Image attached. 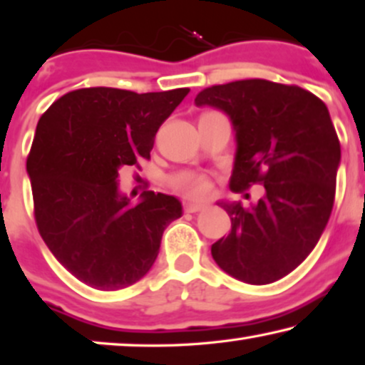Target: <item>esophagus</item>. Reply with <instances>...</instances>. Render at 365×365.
Instances as JSON below:
<instances>
[{"label": "esophagus", "mask_w": 365, "mask_h": 365, "mask_svg": "<svg viewBox=\"0 0 365 365\" xmlns=\"http://www.w3.org/2000/svg\"><path fill=\"white\" fill-rule=\"evenodd\" d=\"M205 206V203H198V201H185V211H187V213H197V211L203 210Z\"/></svg>", "instance_id": "34e87169"}]
</instances>
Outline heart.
Instances as JSON below:
<instances>
[{
  "label": "heart",
  "instance_id": "heart-1",
  "mask_svg": "<svg viewBox=\"0 0 365 365\" xmlns=\"http://www.w3.org/2000/svg\"><path fill=\"white\" fill-rule=\"evenodd\" d=\"M173 185L180 192L190 195V197H203L208 192V180L203 175L192 172H183L173 177Z\"/></svg>",
  "mask_w": 365,
  "mask_h": 365
}]
</instances>
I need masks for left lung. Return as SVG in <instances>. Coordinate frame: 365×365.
<instances>
[{"label": "left lung", "mask_w": 365, "mask_h": 365, "mask_svg": "<svg viewBox=\"0 0 365 365\" xmlns=\"http://www.w3.org/2000/svg\"><path fill=\"white\" fill-rule=\"evenodd\" d=\"M197 106L227 114L236 155L230 188L262 183L257 203L220 201L231 232L211 246L220 267L251 285L297 269L317 246L331 216L341 145L324 103L295 85L239 80L200 91Z\"/></svg>", "instance_id": "obj_1"}]
</instances>
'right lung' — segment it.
Masks as SVG:
<instances>
[{
    "mask_svg": "<svg viewBox=\"0 0 365 365\" xmlns=\"http://www.w3.org/2000/svg\"><path fill=\"white\" fill-rule=\"evenodd\" d=\"M188 88L159 93L81 88L42 114L27 157L34 216L43 242L80 282L121 290L143 279L159 255L182 203L144 192L133 203L119 170L149 159L160 124Z\"/></svg>",
    "mask_w": 365,
    "mask_h": 365,
    "instance_id": "1",
    "label": "right lung"
}]
</instances>
